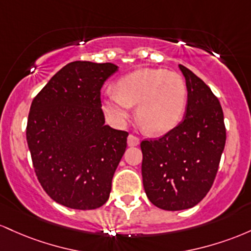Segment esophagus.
Returning <instances> with one entry per match:
<instances>
[{
  "label": "esophagus",
  "mask_w": 251,
  "mask_h": 251,
  "mask_svg": "<svg viewBox=\"0 0 251 251\" xmlns=\"http://www.w3.org/2000/svg\"><path fill=\"white\" fill-rule=\"evenodd\" d=\"M140 143V139L137 136H135V135L130 134L128 136V145L130 146V147H134V146H137Z\"/></svg>",
  "instance_id": "obj_1"
}]
</instances>
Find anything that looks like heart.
<instances>
[{"label": "heart", "instance_id": "1", "mask_svg": "<svg viewBox=\"0 0 251 251\" xmlns=\"http://www.w3.org/2000/svg\"><path fill=\"white\" fill-rule=\"evenodd\" d=\"M137 104V118L149 133L171 130L186 110L187 86L184 78L163 69H140L128 73L106 90L103 110L112 122L123 125Z\"/></svg>", "mask_w": 251, "mask_h": 251}]
</instances>
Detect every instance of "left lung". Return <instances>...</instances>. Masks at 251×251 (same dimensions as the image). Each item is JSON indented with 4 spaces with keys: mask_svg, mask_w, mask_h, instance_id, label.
<instances>
[{
    "mask_svg": "<svg viewBox=\"0 0 251 251\" xmlns=\"http://www.w3.org/2000/svg\"><path fill=\"white\" fill-rule=\"evenodd\" d=\"M185 118L168 133L141 142L142 180L148 199L162 210L193 207L215 181L226 130L218 98L187 67Z\"/></svg>",
    "mask_w": 251,
    "mask_h": 251,
    "instance_id": "obj_1",
    "label": "left lung"
}]
</instances>
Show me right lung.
I'll list each match as a JSON object with an SVG mask.
<instances>
[{
    "mask_svg": "<svg viewBox=\"0 0 251 251\" xmlns=\"http://www.w3.org/2000/svg\"><path fill=\"white\" fill-rule=\"evenodd\" d=\"M111 63L73 61L35 96L26 136L39 182L50 198L75 210L105 204L126 148L128 131L105 126L100 102Z\"/></svg>",
    "mask_w": 251,
    "mask_h": 251,
    "instance_id": "right-lung-1",
    "label": "right lung"
}]
</instances>
